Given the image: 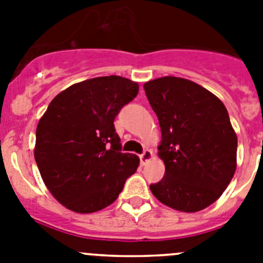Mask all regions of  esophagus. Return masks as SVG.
Here are the masks:
<instances>
[{"instance_id":"obj_1","label":"esophagus","mask_w":263,"mask_h":263,"mask_svg":"<svg viewBox=\"0 0 263 263\" xmlns=\"http://www.w3.org/2000/svg\"><path fill=\"white\" fill-rule=\"evenodd\" d=\"M152 158H153V153L150 152V150H145L142 154L139 155V159H141V163H142V164L147 163L148 160L152 159Z\"/></svg>"}]
</instances>
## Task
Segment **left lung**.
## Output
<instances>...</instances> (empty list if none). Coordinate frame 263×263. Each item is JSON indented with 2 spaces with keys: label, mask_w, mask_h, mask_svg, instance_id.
I'll list each match as a JSON object with an SVG mask.
<instances>
[{
  "label": "left lung",
  "mask_w": 263,
  "mask_h": 263,
  "mask_svg": "<svg viewBox=\"0 0 263 263\" xmlns=\"http://www.w3.org/2000/svg\"><path fill=\"white\" fill-rule=\"evenodd\" d=\"M145 93L159 121L158 147L166 173L150 184L160 203L197 212L221 196L236 171L237 136L224 104L191 80L147 81Z\"/></svg>",
  "instance_id": "1"
}]
</instances>
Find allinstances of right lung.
Listing matches in <instances>:
<instances>
[{
  "label": "right lung",
  "instance_id": "right-lung-1",
  "mask_svg": "<svg viewBox=\"0 0 263 263\" xmlns=\"http://www.w3.org/2000/svg\"><path fill=\"white\" fill-rule=\"evenodd\" d=\"M138 84L101 76L71 85L52 100L36 127L34 157L48 191L78 213L110 205L137 171L139 158L121 152L115 118Z\"/></svg>",
  "mask_w": 263,
  "mask_h": 263
}]
</instances>
